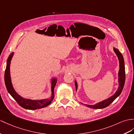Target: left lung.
Masks as SVG:
<instances>
[{
    "label": "left lung",
    "instance_id": "1",
    "mask_svg": "<svg viewBox=\"0 0 134 134\" xmlns=\"http://www.w3.org/2000/svg\"><path fill=\"white\" fill-rule=\"evenodd\" d=\"M114 51L115 52V53L117 55V56L118 57V60L119 61V71L118 73V77H119V87L118 89L117 90L116 92L114 94L113 96L109 98L108 99L104 100L102 102H99L97 103L96 105H85L84 104V105L86 106L90 107V108L95 109H103L105 107L109 106L111 103L113 101L115 100L117 97H118L120 93H122V90L123 89L124 85H125V78H126V74H125V63H124V59L121 53L119 51L118 49L114 48ZM75 85H76V89H77V83L76 81H75ZM83 104V103H82Z\"/></svg>",
    "mask_w": 134,
    "mask_h": 134
}]
</instances>
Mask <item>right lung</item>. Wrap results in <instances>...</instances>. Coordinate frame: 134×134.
<instances>
[{"label": "right lung", "mask_w": 134, "mask_h": 134, "mask_svg": "<svg viewBox=\"0 0 134 134\" xmlns=\"http://www.w3.org/2000/svg\"><path fill=\"white\" fill-rule=\"evenodd\" d=\"M14 55V53H12L8 58L7 61V66L4 73V82L6 88L10 94V95L14 98V99L18 102V103L23 108L28 110H36L40 108L46 107L50 105L51 102L54 98V88L57 83V80L56 78L52 80V96L49 99H42V100H31L28 99H25L20 97L18 94L16 93L14 87L12 86L11 76H10V71H9V67H10V63L12 59V57Z\"/></svg>", "instance_id": "1"}]
</instances>
